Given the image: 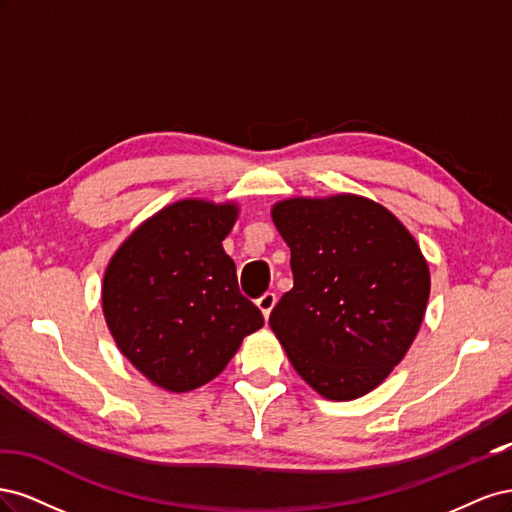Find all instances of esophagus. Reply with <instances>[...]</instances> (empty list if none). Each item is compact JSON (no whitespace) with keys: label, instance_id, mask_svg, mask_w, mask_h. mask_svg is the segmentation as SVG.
I'll use <instances>...</instances> for the list:
<instances>
[{"label":"esophagus","instance_id":"obj_1","mask_svg":"<svg viewBox=\"0 0 512 512\" xmlns=\"http://www.w3.org/2000/svg\"><path fill=\"white\" fill-rule=\"evenodd\" d=\"M256 305H258V309L262 312V316H265V320H267L269 314H271V309L275 307V294L273 292L262 294V297L256 301Z\"/></svg>","mask_w":512,"mask_h":512}]
</instances>
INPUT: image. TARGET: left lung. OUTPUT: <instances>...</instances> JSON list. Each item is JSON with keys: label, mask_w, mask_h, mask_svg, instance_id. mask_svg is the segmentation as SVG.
<instances>
[{"label": "left lung", "mask_w": 512, "mask_h": 512, "mask_svg": "<svg viewBox=\"0 0 512 512\" xmlns=\"http://www.w3.org/2000/svg\"><path fill=\"white\" fill-rule=\"evenodd\" d=\"M294 286L269 324L297 374L324 399L382 384L421 329L429 265L410 230L359 194L294 196L271 207Z\"/></svg>", "instance_id": "left-lung-1"}]
</instances>
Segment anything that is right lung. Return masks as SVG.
<instances>
[{
	"mask_svg": "<svg viewBox=\"0 0 512 512\" xmlns=\"http://www.w3.org/2000/svg\"><path fill=\"white\" fill-rule=\"evenodd\" d=\"M239 205L183 198L138 224L108 260L102 312L121 354L168 393L220 376L260 309L237 286L222 241Z\"/></svg>",
	"mask_w": 512,
	"mask_h": 512,
	"instance_id": "right-lung-1",
	"label": "right lung"
}]
</instances>
